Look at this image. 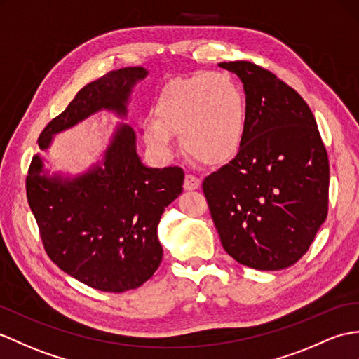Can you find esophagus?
I'll use <instances>...</instances> for the list:
<instances>
[{
  "instance_id": "esophagus-1",
  "label": "esophagus",
  "mask_w": 359,
  "mask_h": 359,
  "mask_svg": "<svg viewBox=\"0 0 359 359\" xmlns=\"http://www.w3.org/2000/svg\"><path fill=\"white\" fill-rule=\"evenodd\" d=\"M198 187H200V179L196 177L194 174H187L185 182H183V188L187 191H193V189H197Z\"/></svg>"
}]
</instances>
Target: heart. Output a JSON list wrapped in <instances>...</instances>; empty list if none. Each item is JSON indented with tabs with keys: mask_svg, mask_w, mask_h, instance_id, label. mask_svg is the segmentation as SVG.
Returning a JSON list of instances; mask_svg holds the SVG:
<instances>
[{
	"mask_svg": "<svg viewBox=\"0 0 359 359\" xmlns=\"http://www.w3.org/2000/svg\"><path fill=\"white\" fill-rule=\"evenodd\" d=\"M153 118L142 125L147 145L170 156L174 135L185 151L206 165L234 159L243 144L248 107L243 90L228 73H196L170 81L156 96Z\"/></svg>",
	"mask_w": 359,
	"mask_h": 359,
	"instance_id": "b5f03b06",
	"label": "heart"
}]
</instances>
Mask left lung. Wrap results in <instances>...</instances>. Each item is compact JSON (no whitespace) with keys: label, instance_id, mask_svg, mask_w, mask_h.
I'll return each instance as SVG.
<instances>
[{"label":"left lung","instance_id":"1","mask_svg":"<svg viewBox=\"0 0 359 359\" xmlns=\"http://www.w3.org/2000/svg\"><path fill=\"white\" fill-rule=\"evenodd\" d=\"M246 93L243 144L203 180L222 246L248 268L280 271L302 258L327 217L329 159L309 105L269 70L220 62Z\"/></svg>","mask_w":359,"mask_h":359}]
</instances>
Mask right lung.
<instances>
[{"instance_id":"1","label":"right lung","mask_w":359,"mask_h":359,"mask_svg":"<svg viewBox=\"0 0 359 359\" xmlns=\"http://www.w3.org/2000/svg\"><path fill=\"white\" fill-rule=\"evenodd\" d=\"M147 74L144 67H127L81 88L41 133L39 149L99 110L127 114L131 88ZM183 177L180 166L159 170L142 163L136 133L123 123L102 165L78 177H50L41 156H33L26 191L50 260L90 287L119 294L142 286L159 268L163 249L157 224L165 208L180 196Z\"/></svg>"}]
</instances>
